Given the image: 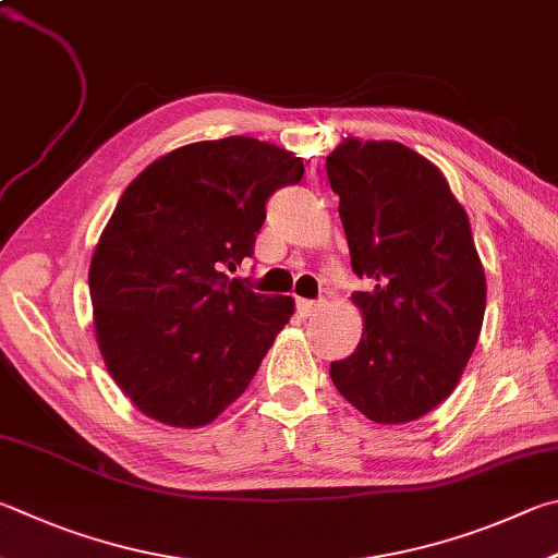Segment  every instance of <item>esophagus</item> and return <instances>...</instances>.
<instances>
[{
	"mask_svg": "<svg viewBox=\"0 0 558 558\" xmlns=\"http://www.w3.org/2000/svg\"><path fill=\"white\" fill-rule=\"evenodd\" d=\"M322 310V302L317 300H298V312L302 314V317H312V314H317Z\"/></svg>",
	"mask_w": 558,
	"mask_h": 558,
	"instance_id": "obj_1",
	"label": "esophagus"
}]
</instances>
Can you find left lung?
Here are the masks:
<instances>
[{"mask_svg": "<svg viewBox=\"0 0 558 558\" xmlns=\"http://www.w3.org/2000/svg\"><path fill=\"white\" fill-rule=\"evenodd\" d=\"M339 217L368 292L351 300L363 333L333 361L337 390L368 420H420L453 392L478 343L485 272L441 170L398 141L343 138L327 156Z\"/></svg>", "mask_w": 558, "mask_h": 558, "instance_id": "1", "label": "left lung"}]
</instances>
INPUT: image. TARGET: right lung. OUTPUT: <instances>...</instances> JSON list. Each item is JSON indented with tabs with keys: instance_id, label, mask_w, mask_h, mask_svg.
Here are the masks:
<instances>
[{
	"instance_id": "obj_1",
	"label": "right lung",
	"mask_w": 558,
	"mask_h": 558,
	"mask_svg": "<svg viewBox=\"0 0 558 558\" xmlns=\"http://www.w3.org/2000/svg\"><path fill=\"white\" fill-rule=\"evenodd\" d=\"M302 158L229 136L170 150L119 197L89 263L97 347L146 417L195 429L256 376L295 302L229 278Z\"/></svg>"
}]
</instances>
